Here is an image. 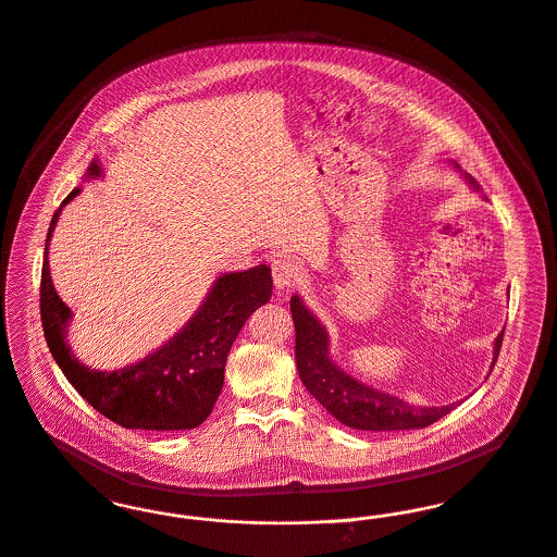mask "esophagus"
<instances>
[{"label":"esophagus","instance_id":"1","mask_svg":"<svg viewBox=\"0 0 557 557\" xmlns=\"http://www.w3.org/2000/svg\"><path fill=\"white\" fill-rule=\"evenodd\" d=\"M273 282H275V288L282 293V290H290V288H297L301 282H304V271L299 267L297 260L288 258V256H282L273 262Z\"/></svg>","mask_w":557,"mask_h":557}]
</instances>
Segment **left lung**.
<instances>
[{
  "mask_svg": "<svg viewBox=\"0 0 557 557\" xmlns=\"http://www.w3.org/2000/svg\"><path fill=\"white\" fill-rule=\"evenodd\" d=\"M463 180L481 191L476 180L459 169ZM290 311L295 320V359L299 377L309 393L320 401V406L335 417L342 425L361 432H401V430H423L440 421L444 414L457 408V404L448 406H412L395 395L377 391L370 384L357 380L348 371L342 370L329 350V333L324 324L311 313L299 295L290 299ZM504 331L495 337L494 361L490 373L494 370Z\"/></svg>",
  "mask_w": 557,
  "mask_h": 557,
  "instance_id": "left-lung-1",
  "label": "left lung"
}]
</instances>
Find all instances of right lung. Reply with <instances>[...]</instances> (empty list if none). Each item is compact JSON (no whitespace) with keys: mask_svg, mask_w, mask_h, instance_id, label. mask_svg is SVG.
Instances as JSON below:
<instances>
[{"mask_svg":"<svg viewBox=\"0 0 557 557\" xmlns=\"http://www.w3.org/2000/svg\"><path fill=\"white\" fill-rule=\"evenodd\" d=\"M98 177H102V166L94 160L85 180ZM81 189L74 187L55 211L45 246L40 315L49 350L78 395L113 423L147 432L194 430L213 410L228 352L242 326L271 299V269L258 264L248 271L222 273L200 308L169 342L122 370H94L81 363L67 344L72 311L60 299L49 269V242L60 213Z\"/></svg>","mask_w":557,"mask_h":557,"instance_id":"obj_1","label":"right lung"}]
</instances>
